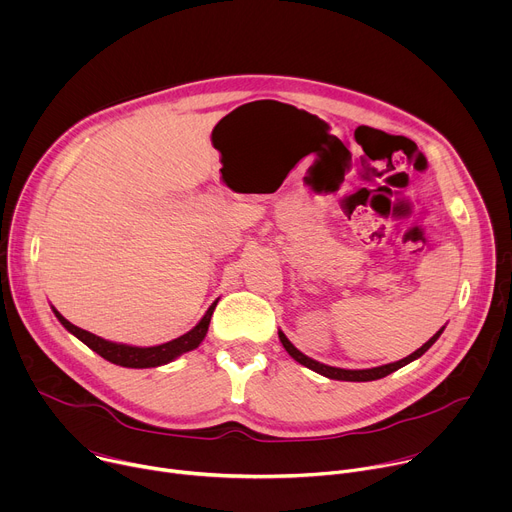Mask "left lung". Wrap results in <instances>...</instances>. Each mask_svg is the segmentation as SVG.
Segmentation results:
<instances>
[{"label":"left lung","instance_id":"obj_1","mask_svg":"<svg viewBox=\"0 0 512 512\" xmlns=\"http://www.w3.org/2000/svg\"><path fill=\"white\" fill-rule=\"evenodd\" d=\"M446 328V326H444ZM444 328H440L437 330L421 348H417L413 354H409V356H405V358H401V360H397V362H389V364H383V367H375V369H362V371H348V369H336V367H328V364H322V362H318V360H314V358H310V356H306L304 352H300L294 344H291L289 340H287V336L279 330V340H281V344H283V348L287 350V354L294 358V360H298L300 364H304V367H308V369H312V371H316V373H320V375H324V377H328V379H336V381H352V383H364V381H377V379H383V377H387V375H391V373H395L397 369H401V367H405V364H409V362H413L415 358H419L421 354H425L429 348H431V344L442 336V332H444Z\"/></svg>","mask_w":512,"mask_h":512}]
</instances>
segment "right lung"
Here are the masks:
<instances>
[{
  "instance_id": "right-lung-1",
  "label": "right lung",
  "mask_w": 512,
  "mask_h": 512,
  "mask_svg": "<svg viewBox=\"0 0 512 512\" xmlns=\"http://www.w3.org/2000/svg\"><path fill=\"white\" fill-rule=\"evenodd\" d=\"M218 302V300H216ZM216 302L206 310V314L202 316V320L186 334H182L180 338H174L166 344H158V346H129V344H117V342H109L105 338H99L75 324H70L58 310H54L58 322L70 332L75 334L81 342H85L91 350H95L99 356H103L105 360L119 364V367H127V369H150V367H160V364H166L174 358H178L180 354L198 348V344L204 340L206 332H208V324L212 318V312L216 308Z\"/></svg>"
}]
</instances>
